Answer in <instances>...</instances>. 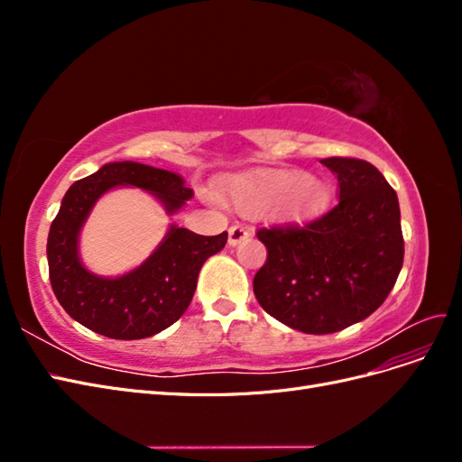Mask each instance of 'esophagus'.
Instances as JSON below:
<instances>
[{
	"instance_id": "obj_1",
	"label": "esophagus",
	"mask_w": 462,
	"mask_h": 462,
	"mask_svg": "<svg viewBox=\"0 0 462 462\" xmlns=\"http://www.w3.org/2000/svg\"><path fill=\"white\" fill-rule=\"evenodd\" d=\"M248 235H250V231L246 227H243V226H231L229 227V245L236 246L241 241L248 239Z\"/></svg>"
}]
</instances>
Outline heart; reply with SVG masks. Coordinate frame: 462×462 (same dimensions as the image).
<instances>
[{
    "label": "heart",
    "instance_id": "obj_1",
    "mask_svg": "<svg viewBox=\"0 0 462 462\" xmlns=\"http://www.w3.org/2000/svg\"><path fill=\"white\" fill-rule=\"evenodd\" d=\"M223 194L241 214L260 216L277 208V214L291 221L314 217L331 202L326 180L297 170L233 177Z\"/></svg>",
    "mask_w": 462,
    "mask_h": 462
}]
</instances>
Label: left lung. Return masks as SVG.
I'll return each instance as SVG.
<instances>
[{
  "label": "left lung",
  "instance_id": "obj_1",
  "mask_svg": "<svg viewBox=\"0 0 462 462\" xmlns=\"http://www.w3.org/2000/svg\"><path fill=\"white\" fill-rule=\"evenodd\" d=\"M339 204L304 227L260 229L268 260L254 275L262 309L312 335L341 331L375 312L402 268L397 192L365 160L326 158Z\"/></svg>",
  "mask_w": 462,
  "mask_h": 462
}]
</instances>
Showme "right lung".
<instances>
[{"label":"right lung","mask_w":462,"mask_h":462,"mask_svg":"<svg viewBox=\"0 0 462 462\" xmlns=\"http://www.w3.org/2000/svg\"><path fill=\"white\" fill-rule=\"evenodd\" d=\"M116 187H138L175 214L194 197L185 179L167 170L111 162L77 180L65 192L48 235L51 289L65 312L85 328L111 339L152 337L185 314L197 291L204 262L227 243V231L214 236L170 226L158 248L119 277L96 275L79 254V235L94 204Z\"/></svg>","instance_id":"obj_1"}]
</instances>
